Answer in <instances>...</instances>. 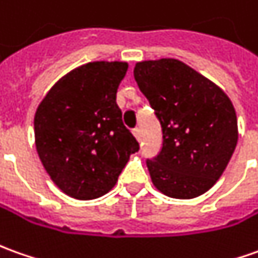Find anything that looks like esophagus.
<instances>
[{
	"label": "esophagus",
	"instance_id": "obj_1",
	"mask_svg": "<svg viewBox=\"0 0 258 258\" xmlns=\"http://www.w3.org/2000/svg\"><path fill=\"white\" fill-rule=\"evenodd\" d=\"M133 134H134V137H136L138 141L141 140V130L138 128V127H136V128L133 130Z\"/></svg>",
	"mask_w": 258,
	"mask_h": 258
}]
</instances>
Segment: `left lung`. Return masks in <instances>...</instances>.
<instances>
[{
  "instance_id": "8db88e82",
  "label": "left lung",
  "mask_w": 258,
  "mask_h": 258,
  "mask_svg": "<svg viewBox=\"0 0 258 258\" xmlns=\"http://www.w3.org/2000/svg\"><path fill=\"white\" fill-rule=\"evenodd\" d=\"M134 79L162 128V148L147 166L154 186L175 199L209 190L232 158L239 131L219 86L178 59L138 62Z\"/></svg>"
}]
</instances>
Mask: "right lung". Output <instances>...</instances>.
Here are the masks:
<instances>
[{
	"instance_id": "obj_1",
	"label": "right lung",
	"mask_w": 258,
	"mask_h": 258,
	"mask_svg": "<svg viewBox=\"0 0 258 258\" xmlns=\"http://www.w3.org/2000/svg\"><path fill=\"white\" fill-rule=\"evenodd\" d=\"M125 62H90L69 72L35 113V144L50 179L80 201L111 190L130 155L140 150L122 124L117 89Z\"/></svg>"
}]
</instances>
